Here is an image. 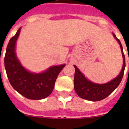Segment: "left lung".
<instances>
[{"instance_id":"obj_1","label":"left lung","mask_w":129,"mask_h":129,"mask_svg":"<svg viewBox=\"0 0 129 129\" xmlns=\"http://www.w3.org/2000/svg\"><path fill=\"white\" fill-rule=\"evenodd\" d=\"M113 34L115 39L119 43L122 51L123 56V67L122 70L119 75H118L117 77L113 79L111 81L106 84H95L92 81L88 80L85 77V76L80 72L78 68L76 66H74L75 68V73L74 77V88L76 93L78 95L79 97L82 99L92 102H97L104 100L106 97H108V95H111L116 89L122 81L125 69V56L123 52V48L120 41L117 38L114 33Z\"/></svg>"}]
</instances>
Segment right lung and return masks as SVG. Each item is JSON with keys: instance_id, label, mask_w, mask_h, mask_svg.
Returning a JSON list of instances; mask_svg holds the SVG:
<instances>
[{"instance_id": "right-lung-1", "label": "right lung", "mask_w": 129, "mask_h": 129, "mask_svg": "<svg viewBox=\"0 0 129 129\" xmlns=\"http://www.w3.org/2000/svg\"><path fill=\"white\" fill-rule=\"evenodd\" d=\"M21 32L11 38L5 56V68L10 84L21 95L29 100H42L50 95L59 73L66 65L52 66L42 73H32L25 69L15 52L16 40Z\"/></svg>"}]
</instances>
